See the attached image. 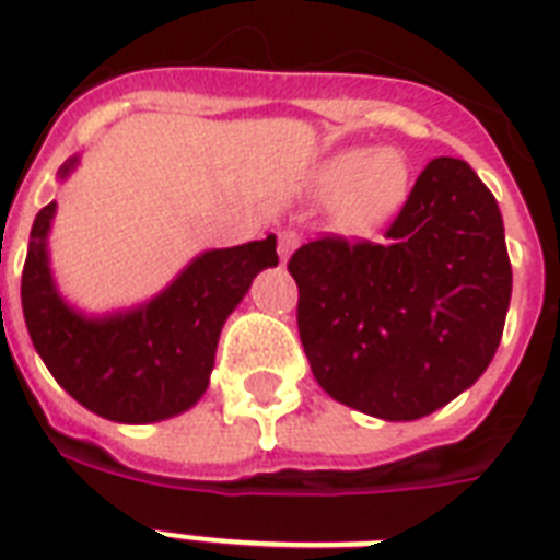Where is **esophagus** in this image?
Segmentation results:
<instances>
[{
	"mask_svg": "<svg viewBox=\"0 0 560 560\" xmlns=\"http://www.w3.org/2000/svg\"><path fill=\"white\" fill-rule=\"evenodd\" d=\"M302 244V235L299 232H293V229H284V232H279V255L281 261H288L290 255H293V249Z\"/></svg>",
	"mask_w": 560,
	"mask_h": 560,
	"instance_id": "obj_1",
	"label": "esophagus"
}]
</instances>
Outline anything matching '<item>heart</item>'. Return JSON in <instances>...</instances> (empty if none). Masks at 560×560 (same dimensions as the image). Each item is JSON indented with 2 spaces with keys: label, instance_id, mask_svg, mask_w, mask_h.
Returning <instances> with one entry per match:
<instances>
[{
  "label": "heart",
  "instance_id": "1",
  "mask_svg": "<svg viewBox=\"0 0 560 560\" xmlns=\"http://www.w3.org/2000/svg\"><path fill=\"white\" fill-rule=\"evenodd\" d=\"M316 188L334 197V223L349 235H363L407 200L409 171L392 148H351L316 168Z\"/></svg>",
  "mask_w": 560,
  "mask_h": 560
}]
</instances>
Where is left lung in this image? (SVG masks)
<instances>
[{
	"instance_id": "obj_1",
	"label": "left lung",
	"mask_w": 560,
	"mask_h": 560,
	"mask_svg": "<svg viewBox=\"0 0 560 560\" xmlns=\"http://www.w3.org/2000/svg\"><path fill=\"white\" fill-rule=\"evenodd\" d=\"M383 244L323 235L290 255L299 337L334 400L416 421L477 383L512 302L494 194L468 162L418 174Z\"/></svg>"
}]
</instances>
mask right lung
<instances>
[{
  "label": "right lung",
  "mask_w": 560,
  "mask_h": 560,
  "mask_svg": "<svg viewBox=\"0 0 560 560\" xmlns=\"http://www.w3.org/2000/svg\"><path fill=\"white\" fill-rule=\"evenodd\" d=\"M60 168L66 177L74 168ZM55 202L37 211L22 267V314L31 342L78 404L109 421L148 424L194 407L209 386L220 328L264 267H276V235L211 249L148 305L86 319L66 305L48 270Z\"/></svg>",
  "instance_id": "add662e5"
}]
</instances>
